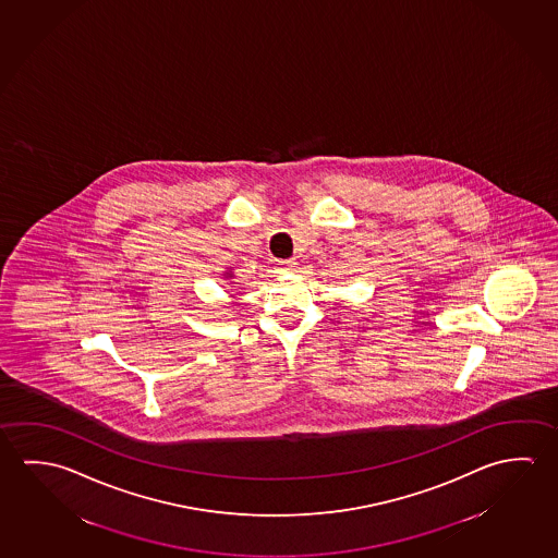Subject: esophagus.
<instances>
[{
  "label": "esophagus",
  "instance_id": "esophagus-1",
  "mask_svg": "<svg viewBox=\"0 0 558 558\" xmlns=\"http://www.w3.org/2000/svg\"><path fill=\"white\" fill-rule=\"evenodd\" d=\"M276 266L283 270V272H288V270H293V266H295V260L293 258H288V260H276Z\"/></svg>",
  "mask_w": 558,
  "mask_h": 558
}]
</instances>
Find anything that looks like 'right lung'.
Instances as JSON below:
<instances>
[{
    "label": "right lung",
    "instance_id": "1",
    "mask_svg": "<svg viewBox=\"0 0 558 558\" xmlns=\"http://www.w3.org/2000/svg\"><path fill=\"white\" fill-rule=\"evenodd\" d=\"M223 278H226V280H229V282H231V280H233V278H235V275H233V272H231V268H228V270H226V272H223Z\"/></svg>",
    "mask_w": 558,
    "mask_h": 558
}]
</instances>
